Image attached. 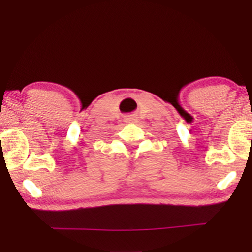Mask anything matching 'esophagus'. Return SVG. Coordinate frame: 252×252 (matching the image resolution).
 <instances>
[{
  "mask_svg": "<svg viewBox=\"0 0 252 252\" xmlns=\"http://www.w3.org/2000/svg\"><path fill=\"white\" fill-rule=\"evenodd\" d=\"M126 123H134V122H136V118L133 116H129V117H126Z\"/></svg>",
  "mask_w": 252,
  "mask_h": 252,
  "instance_id": "esophagus-1",
  "label": "esophagus"
}]
</instances>
